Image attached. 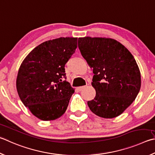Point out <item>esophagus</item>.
Here are the masks:
<instances>
[{"instance_id":"esophagus-1","label":"esophagus","mask_w":155,"mask_h":155,"mask_svg":"<svg viewBox=\"0 0 155 155\" xmlns=\"http://www.w3.org/2000/svg\"><path fill=\"white\" fill-rule=\"evenodd\" d=\"M85 86H82V87H77V89H78V91H82V90L85 88Z\"/></svg>"}]
</instances>
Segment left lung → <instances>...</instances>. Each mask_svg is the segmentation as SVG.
Masks as SVG:
<instances>
[{
    "label": "left lung",
    "mask_w": 155,
    "mask_h": 155,
    "mask_svg": "<svg viewBox=\"0 0 155 155\" xmlns=\"http://www.w3.org/2000/svg\"><path fill=\"white\" fill-rule=\"evenodd\" d=\"M78 46L94 74L91 85L96 95L87 102L90 110L105 119L119 116L136 99L141 87L134 56L112 38H78Z\"/></svg>",
    "instance_id": "obj_1"
}]
</instances>
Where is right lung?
Masks as SVG:
<instances>
[{"label":"right lung","mask_w":155,"mask_h":155,"mask_svg":"<svg viewBox=\"0 0 155 155\" xmlns=\"http://www.w3.org/2000/svg\"><path fill=\"white\" fill-rule=\"evenodd\" d=\"M77 47V38L60 37L35 47L19 67L16 81L24 106L42 120L64 114L74 89L66 81L65 64Z\"/></svg>","instance_id":"add662e5"}]
</instances>
